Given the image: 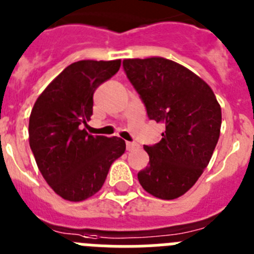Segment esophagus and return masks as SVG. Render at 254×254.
I'll list each match as a JSON object with an SVG mask.
<instances>
[{"mask_svg": "<svg viewBox=\"0 0 254 254\" xmlns=\"http://www.w3.org/2000/svg\"><path fill=\"white\" fill-rule=\"evenodd\" d=\"M136 148H139V145L134 142H127V151H135Z\"/></svg>", "mask_w": 254, "mask_h": 254, "instance_id": "34e87169", "label": "esophagus"}]
</instances>
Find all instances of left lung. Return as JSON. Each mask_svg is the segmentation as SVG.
Returning <instances> with one entry per match:
<instances>
[{"label":"left lung","mask_w":254,"mask_h":254,"mask_svg":"<svg viewBox=\"0 0 254 254\" xmlns=\"http://www.w3.org/2000/svg\"><path fill=\"white\" fill-rule=\"evenodd\" d=\"M123 67L149 120L165 125L162 139L144 145L149 164L138 173V180L154 197L175 199L195 184L212 157L221 107L199 76L174 61L129 59Z\"/></svg>","instance_id":"1"}]
</instances>
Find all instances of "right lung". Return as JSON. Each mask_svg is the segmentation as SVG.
<instances>
[{
    "label": "right lung",
    "mask_w": 254,
    "mask_h": 254,
    "mask_svg": "<svg viewBox=\"0 0 254 254\" xmlns=\"http://www.w3.org/2000/svg\"><path fill=\"white\" fill-rule=\"evenodd\" d=\"M120 60L69 65L38 97L29 118V144L46 182L64 199L80 202L102 188L110 166L125 152L118 136L89 135L93 94L119 71Z\"/></svg>",
    "instance_id": "obj_1"
}]
</instances>
